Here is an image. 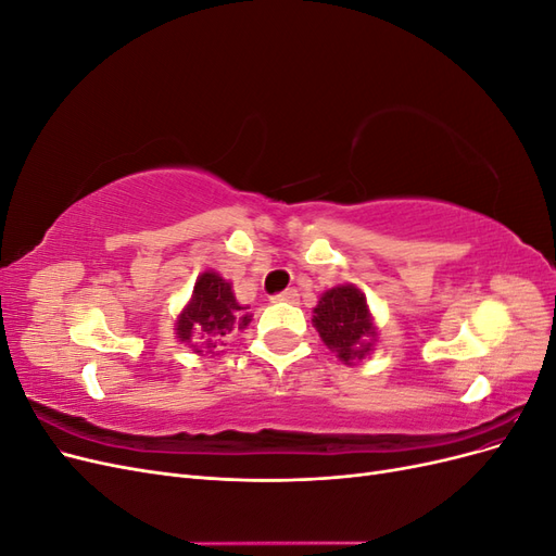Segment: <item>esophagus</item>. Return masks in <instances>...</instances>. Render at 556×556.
Wrapping results in <instances>:
<instances>
[{
	"label": "esophagus",
	"instance_id": "esophagus-1",
	"mask_svg": "<svg viewBox=\"0 0 556 556\" xmlns=\"http://www.w3.org/2000/svg\"><path fill=\"white\" fill-rule=\"evenodd\" d=\"M274 299H276V301H288V304H296V301H299V292H296V290H285V292L276 294Z\"/></svg>",
	"mask_w": 556,
	"mask_h": 556
}]
</instances>
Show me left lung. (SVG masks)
Returning <instances> with one entry per match:
<instances>
[{
  "label": "left lung",
  "mask_w": 556,
  "mask_h": 556,
  "mask_svg": "<svg viewBox=\"0 0 556 556\" xmlns=\"http://www.w3.org/2000/svg\"><path fill=\"white\" fill-rule=\"evenodd\" d=\"M313 313V325L319 331V339L339 352L345 364L355 357L362 359L364 352H368L371 343L366 341L374 339L376 329L366 308L364 292L352 285H341V288L325 292Z\"/></svg>",
  "instance_id": "8db88e82"
}]
</instances>
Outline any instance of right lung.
<instances>
[{
    "label": "right lung",
    "instance_id": "add662e5",
    "mask_svg": "<svg viewBox=\"0 0 556 556\" xmlns=\"http://www.w3.org/2000/svg\"><path fill=\"white\" fill-rule=\"evenodd\" d=\"M250 315L239 306L237 296L231 292V285L217 274L206 271L199 276L194 285L192 301L178 317V339L190 343L192 333H201V339H208V348H215L211 339H223L233 327H245ZM201 352V350H197Z\"/></svg>",
    "mask_w": 556,
    "mask_h": 556
}]
</instances>
